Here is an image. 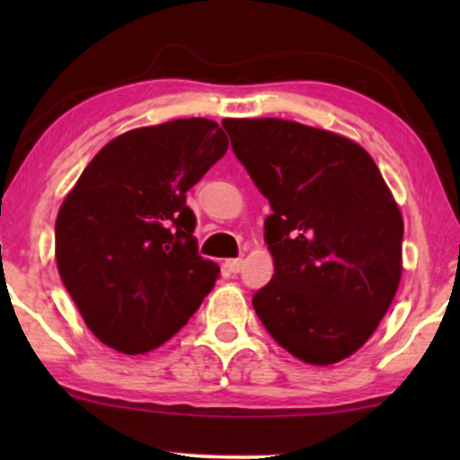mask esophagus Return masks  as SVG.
<instances>
[{"label": "esophagus", "mask_w": 460, "mask_h": 460, "mask_svg": "<svg viewBox=\"0 0 460 460\" xmlns=\"http://www.w3.org/2000/svg\"><path fill=\"white\" fill-rule=\"evenodd\" d=\"M226 268H229V272H240L242 260L240 257H235V260H226Z\"/></svg>", "instance_id": "esophagus-1"}]
</instances>
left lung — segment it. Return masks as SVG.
I'll return each instance as SVG.
<instances>
[{"label":"left lung","mask_w":460,"mask_h":460,"mask_svg":"<svg viewBox=\"0 0 460 460\" xmlns=\"http://www.w3.org/2000/svg\"><path fill=\"white\" fill-rule=\"evenodd\" d=\"M237 160L270 200V283L252 307L279 346L311 366L357 352L402 274V216L366 149L283 119H225Z\"/></svg>","instance_id":"obj_1"}]
</instances>
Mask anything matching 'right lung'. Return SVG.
Wrapping results in <instances>:
<instances>
[{"instance_id":"obj_1","label":"right lung","mask_w":460,"mask_h":460,"mask_svg":"<svg viewBox=\"0 0 460 460\" xmlns=\"http://www.w3.org/2000/svg\"><path fill=\"white\" fill-rule=\"evenodd\" d=\"M226 146L208 119L131 129L66 194L56 220L58 270L102 344L123 355L162 346L214 288L220 268L199 255L186 192Z\"/></svg>"}]
</instances>
